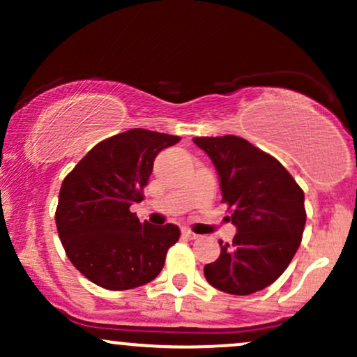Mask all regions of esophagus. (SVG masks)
I'll return each mask as SVG.
<instances>
[{
    "instance_id": "obj_1",
    "label": "esophagus",
    "mask_w": 357,
    "mask_h": 357,
    "mask_svg": "<svg viewBox=\"0 0 357 357\" xmlns=\"http://www.w3.org/2000/svg\"><path fill=\"white\" fill-rule=\"evenodd\" d=\"M181 233H183L184 236H186V238H190V240H196V238H198V235H196V233H192V231L190 230V228H183Z\"/></svg>"
}]
</instances>
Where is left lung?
I'll list each match as a JSON object with an SVG mask.
<instances>
[{"mask_svg": "<svg viewBox=\"0 0 357 357\" xmlns=\"http://www.w3.org/2000/svg\"><path fill=\"white\" fill-rule=\"evenodd\" d=\"M218 171L221 203L236 227L233 243L220 241V257L204 265L210 285L248 296L277 280L289 267L305 227L304 191L273 155L243 137H195Z\"/></svg>", "mask_w": 357, "mask_h": 357, "instance_id": "1", "label": "left lung"}]
</instances>
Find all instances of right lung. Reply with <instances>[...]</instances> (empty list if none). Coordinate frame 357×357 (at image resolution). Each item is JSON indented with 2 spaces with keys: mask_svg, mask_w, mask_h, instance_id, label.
<instances>
[{
  "mask_svg": "<svg viewBox=\"0 0 357 357\" xmlns=\"http://www.w3.org/2000/svg\"><path fill=\"white\" fill-rule=\"evenodd\" d=\"M181 137L130 129L93 146L67 178L55 221L68 260L107 290L149 284L165 267L179 228L141 223L130 204L141 203L155 155Z\"/></svg>",
  "mask_w": 357,
  "mask_h": 357,
  "instance_id": "right-lung-1",
  "label": "right lung"
}]
</instances>
